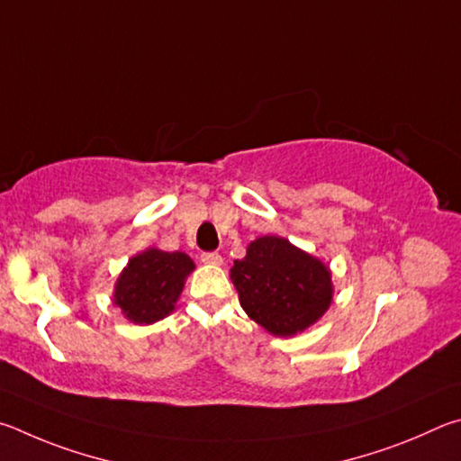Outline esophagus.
Segmentation results:
<instances>
[{"label": "esophagus", "instance_id": "1", "mask_svg": "<svg viewBox=\"0 0 461 461\" xmlns=\"http://www.w3.org/2000/svg\"><path fill=\"white\" fill-rule=\"evenodd\" d=\"M202 263L218 267V265H222V257L218 253H202Z\"/></svg>", "mask_w": 461, "mask_h": 461}]
</instances>
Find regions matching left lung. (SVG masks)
Returning <instances> with one entry per match:
<instances>
[{"label":"left lung","instance_id":"1","mask_svg":"<svg viewBox=\"0 0 461 461\" xmlns=\"http://www.w3.org/2000/svg\"><path fill=\"white\" fill-rule=\"evenodd\" d=\"M230 281L247 316L279 338L305 332L334 300L328 265L277 235L251 240Z\"/></svg>","mask_w":461,"mask_h":461}]
</instances>
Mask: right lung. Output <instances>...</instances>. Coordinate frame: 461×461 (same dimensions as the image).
<instances>
[{
	"mask_svg": "<svg viewBox=\"0 0 461 461\" xmlns=\"http://www.w3.org/2000/svg\"><path fill=\"white\" fill-rule=\"evenodd\" d=\"M194 269L196 265L182 251L145 249L133 255L119 273L113 303L133 324H156L176 310L185 279Z\"/></svg>",
	"mask_w": 461,
	"mask_h": 461,
	"instance_id": "add662e5",
	"label": "right lung"
}]
</instances>
